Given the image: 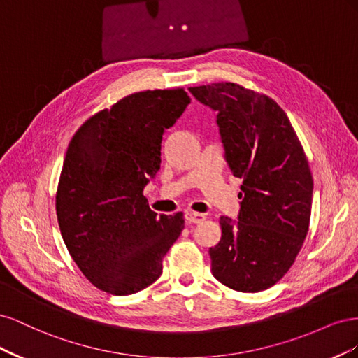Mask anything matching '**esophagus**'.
I'll use <instances>...</instances> for the list:
<instances>
[{"label": "esophagus", "mask_w": 358, "mask_h": 358, "mask_svg": "<svg viewBox=\"0 0 358 358\" xmlns=\"http://www.w3.org/2000/svg\"><path fill=\"white\" fill-rule=\"evenodd\" d=\"M185 220L189 224H200L206 220L204 213H199V212H187L185 213Z\"/></svg>", "instance_id": "1"}]
</instances>
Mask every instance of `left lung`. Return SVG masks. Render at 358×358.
<instances>
[{
	"label": "left lung",
	"instance_id": "8db88e82",
	"mask_svg": "<svg viewBox=\"0 0 358 358\" xmlns=\"http://www.w3.org/2000/svg\"><path fill=\"white\" fill-rule=\"evenodd\" d=\"M216 112L233 176L243 179L237 221L221 216V241L209 249L213 276L257 292L288 272L309 230L313 180L287 113L264 94L231 82L189 88Z\"/></svg>",
	"mask_w": 358,
	"mask_h": 358
}]
</instances>
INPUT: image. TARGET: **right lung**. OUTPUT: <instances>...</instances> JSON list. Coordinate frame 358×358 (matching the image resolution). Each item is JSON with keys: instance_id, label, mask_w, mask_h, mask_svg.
I'll use <instances>...</instances> for the list:
<instances>
[{"instance_id": "right-lung-1", "label": "right lung", "mask_w": 358, "mask_h": 358, "mask_svg": "<svg viewBox=\"0 0 358 358\" xmlns=\"http://www.w3.org/2000/svg\"><path fill=\"white\" fill-rule=\"evenodd\" d=\"M191 103L183 88L134 92L91 116L69 145L57 216L71 258L115 296L149 287L183 230V215L150 210L143 188L161 164L166 129Z\"/></svg>"}]
</instances>
